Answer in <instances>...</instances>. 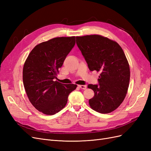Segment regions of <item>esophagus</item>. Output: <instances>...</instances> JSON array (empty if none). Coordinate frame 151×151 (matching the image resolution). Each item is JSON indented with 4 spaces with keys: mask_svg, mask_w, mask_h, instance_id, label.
Instances as JSON below:
<instances>
[{
    "mask_svg": "<svg viewBox=\"0 0 151 151\" xmlns=\"http://www.w3.org/2000/svg\"><path fill=\"white\" fill-rule=\"evenodd\" d=\"M79 88H80L82 89H86L87 88V86L86 85H79Z\"/></svg>",
    "mask_w": 151,
    "mask_h": 151,
    "instance_id": "34e87169",
    "label": "esophagus"
}]
</instances>
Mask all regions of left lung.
<instances>
[{"instance_id": "8db88e82", "label": "left lung", "mask_w": 151, "mask_h": 151, "mask_svg": "<svg viewBox=\"0 0 151 151\" xmlns=\"http://www.w3.org/2000/svg\"><path fill=\"white\" fill-rule=\"evenodd\" d=\"M76 43L91 71L100 73L98 84H88L94 96L91 108L101 113L112 112L124 100L129 88L130 67L122 48L102 36H77Z\"/></svg>"}]
</instances>
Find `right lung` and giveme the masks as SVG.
<instances>
[{
  "label": "right lung",
  "mask_w": 151,
  "mask_h": 151,
  "mask_svg": "<svg viewBox=\"0 0 151 151\" xmlns=\"http://www.w3.org/2000/svg\"><path fill=\"white\" fill-rule=\"evenodd\" d=\"M76 44V36L58 37L41 43L31 50L24 63L22 79L31 104L40 112L52 115L65 106L76 84L58 83L57 74Z\"/></svg>",
  "instance_id": "add662e5"
}]
</instances>
